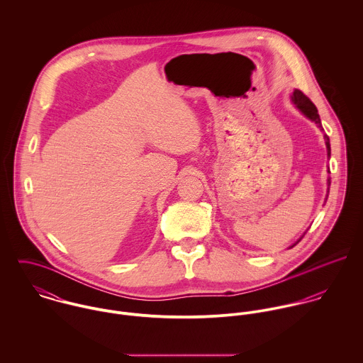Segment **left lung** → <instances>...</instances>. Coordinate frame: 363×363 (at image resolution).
Listing matches in <instances>:
<instances>
[{
    "label": "left lung",
    "instance_id": "left-lung-1",
    "mask_svg": "<svg viewBox=\"0 0 363 363\" xmlns=\"http://www.w3.org/2000/svg\"><path fill=\"white\" fill-rule=\"evenodd\" d=\"M291 99H292V102L296 104V107L308 117V118H311V121H314L320 128H323L321 127V121H320V116H318V111H317V107L314 106V104L311 102V99L302 92V91H299V89H295L294 91V94H292V96H291ZM324 140H325V147H327V155H331V148H330V138H328V135H324ZM327 184H328V189H327V197H328V190H330V184H331V180H330V177L327 179ZM301 240V239H299ZM298 240V242H299ZM296 242V243H298ZM295 243V245H296ZM294 245V246H295Z\"/></svg>",
    "mask_w": 363,
    "mask_h": 363
}]
</instances>
